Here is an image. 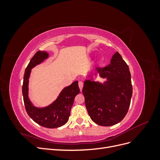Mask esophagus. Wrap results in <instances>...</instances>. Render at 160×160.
I'll use <instances>...</instances> for the list:
<instances>
[{"mask_svg": "<svg viewBox=\"0 0 160 160\" xmlns=\"http://www.w3.org/2000/svg\"><path fill=\"white\" fill-rule=\"evenodd\" d=\"M83 82L79 81V88L81 90V91H82V89H83Z\"/></svg>", "mask_w": 160, "mask_h": 160, "instance_id": "esophagus-1", "label": "esophagus"}]
</instances>
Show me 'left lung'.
<instances>
[{"instance_id":"obj_1","label":"left lung","mask_w":160,"mask_h":160,"mask_svg":"<svg viewBox=\"0 0 160 160\" xmlns=\"http://www.w3.org/2000/svg\"><path fill=\"white\" fill-rule=\"evenodd\" d=\"M98 72L108 81L86 80L82 89L91 119L102 126L120 122L126 115L132 96V85L129 67L118 52L113 55L109 65L100 67Z\"/></svg>"}]
</instances>
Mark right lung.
Instances as JSON below:
<instances>
[{"mask_svg": "<svg viewBox=\"0 0 160 160\" xmlns=\"http://www.w3.org/2000/svg\"><path fill=\"white\" fill-rule=\"evenodd\" d=\"M48 57L45 51H37L32 57L25 71L22 88L24 104L27 113L34 122L47 128H56L65 125L69 120L75 97L79 93L78 81H74L61 91L58 98L45 108L34 107L28 97V78L31 69Z\"/></svg>", "mask_w": 160, "mask_h": 160, "instance_id": "right-lung-1", "label": "right lung"}]
</instances>
